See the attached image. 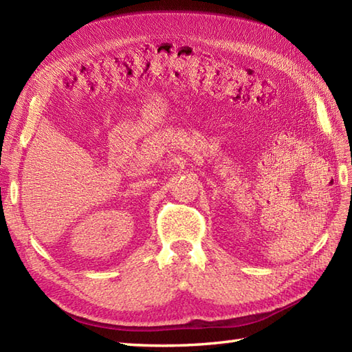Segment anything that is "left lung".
<instances>
[{
    "label": "left lung",
    "mask_w": 352,
    "mask_h": 352,
    "mask_svg": "<svg viewBox=\"0 0 352 352\" xmlns=\"http://www.w3.org/2000/svg\"><path fill=\"white\" fill-rule=\"evenodd\" d=\"M351 193H352V189H351Z\"/></svg>",
    "instance_id": "obj_1"
}]
</instances>
